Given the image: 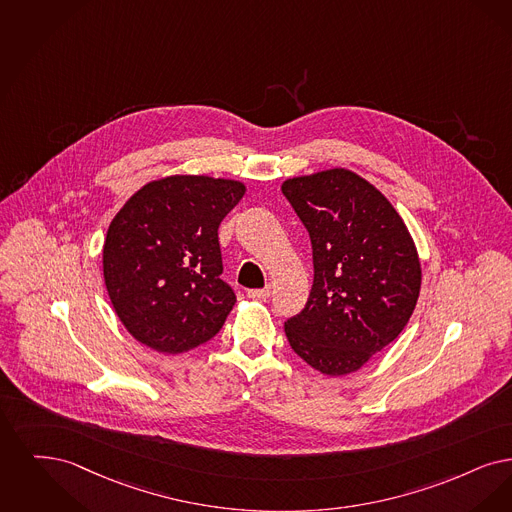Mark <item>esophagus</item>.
I'll use <instances>...</instances> for the list:
<instances>
[{"label":"esophagus","mask_w":512,"mask_h":512,"mask_svg":"<svg viewBox=\"0 0 512 512\" xmlns=\"http://www.w3.org/2000/svg\"><path fill=\"white\" fill-rule=\"evenodd\" d=\"M269 294H271V289H269V287H264V289L246 290V296H248V298H252V300H267V298H269Z\"/></svg>","instance_id":"34e87169"}]
</instances>
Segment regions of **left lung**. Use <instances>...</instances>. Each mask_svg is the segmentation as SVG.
I'll list each match as a JSON object with an SVG mask.
<instances>
[{"instance_id": "obj_1", "label": "left lung", "mask_w": 512, "mask_h": 512, "mask_svg": "<svg viewBox=\"0 0 512 512\" xmlns=\"http://www.w3.org/2000/svg\"><path fill=\"white\" fill-rule=\"evenodd\" d=\"M310 233L313 285L285 323L290 348L313 369L354 373L407 325L421 290L415 243L394 206L344 168L281 187Z\"/></svg>"}]
</instances>
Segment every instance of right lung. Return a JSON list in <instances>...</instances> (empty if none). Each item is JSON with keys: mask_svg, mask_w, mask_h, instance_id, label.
Returning <instances> with one entry per match:
<instances>
[{"mask_svg": "<svg viewBox=\"0 0 512 512\" xmlns=\"http://www.w3.org/2000/svg\"><path fill=\"white\" fill-rule=\"evenodd\" d=\"M243 195L233 179L170 176L141 187L114 216L103 275L135 340L181 354L220 333L237 296L220 277L218 227Z\"/></svg>", "mask_w": 512, "mask_h": 512, "instance_id": "obj_1", "label": "right lung"}]
</instances>
